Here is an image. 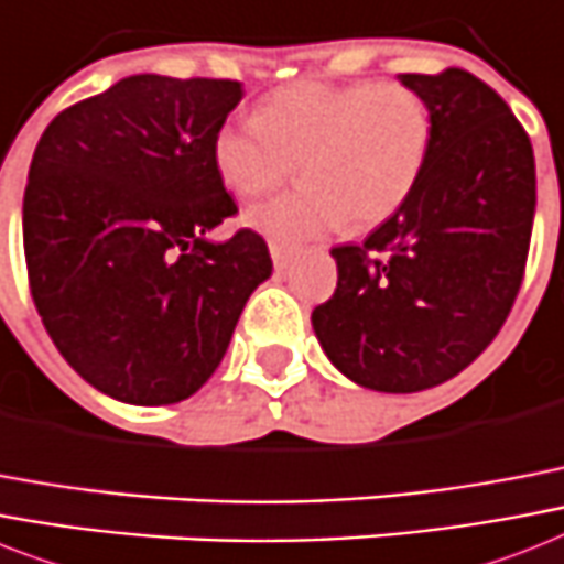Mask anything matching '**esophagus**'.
Segmentation results:
<instances>
[{
  "label": "esophagus",
  "mask_w": 564,
  "mask_h": 564,
  "mask_svg": "<svg viewBox=\"0 0 564 564\" xmlns=\"http://www.w3.org/2000/svg\"><path fill=\"white\" fill-rule=\"evenodd\" d=\"M269 254H272V263L278 272H283L292 263V249L283 246V242H269Z\"/></svg>",
  "instance_id": "1"
}]
</instances>
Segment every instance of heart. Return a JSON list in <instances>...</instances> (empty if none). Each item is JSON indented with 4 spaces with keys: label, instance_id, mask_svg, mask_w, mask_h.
<instances>
[{
    "label": "heart",
    "instance_id": "1",
    "mask_svg": "<svg viewBox=\"0 0 564 564\" xmlns=\"http://www.w3.org/2000/svg\"><path fill=\"white\" fill-rule=\"evenodd\" d=\"M429 150L432 112L411 86L304 80L274 91L258 116L223 123L214 164L228 191L258 199L301 162L304 185L246 214L254 231L292 246L347 217L356 226L391 217L423 176Z\"/></svg>",
    "mask_w": 564,
    "mask_h": 564
}]
</instances>
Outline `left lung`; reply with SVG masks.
Returning <instances> with one entry per match:
<instances>
[{"instance_id":"1","label":"left lung","mask_w":564,"mask_h":564,"mask_svg":"<svg viewBox=\"0 0 564 564\" xmlns=\"http://www.w3.org/2000/svg\"><path fill=\"white\" fill-rule=\"evenodd\" d=\"M429 104L423 176L361 246H336L338 283L313 310L327 359L356 386L425 391L473 365L512 310L528 263L535 162L492 86L464 68L400 75Z\"/></svg>"}]
</instances>
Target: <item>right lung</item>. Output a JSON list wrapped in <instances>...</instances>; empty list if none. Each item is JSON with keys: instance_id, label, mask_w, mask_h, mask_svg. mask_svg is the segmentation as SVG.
Instances as JSON below:
<instances>
[{"instance_id": "1", "label": "right lung", "mask_w": 564, "mask_h": 564, "mask_svg": "<svg viewBox=\"0 0 564 564\" xmlns=\"http://www.w3.org/2000/svg\"><path fill=\"white\" fill-rule=\"evenodd\" d=\"M237 80L132 75L63 109L22 199L31 297L54 347L100 393L171 405L210 379L272 274L267 240L208 231L237 205L214 139Z\"/></svg>"}]
</instances>
